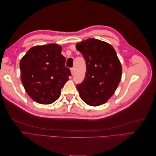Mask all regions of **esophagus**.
<instances>
[{"label": "esophagus", "mask_w": 156, "mask_h": 156, "mask_svg": "<svg viewBox=\"0 0 156 156\" xmlns=\"http://www.w3.org/2000/svg\"><path fill=\"white\" fill-rule=\"evenodd\" d=\"M70 70H71V73H72V75H73V73H74V69L73 68H72L70 69Z\"/></svg>", "instance_id": "obj_1"}]
</instances>
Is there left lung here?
<instances>
[{
  "label": "left lung",
  "mask_w": 156,
  "mask_h": 156,
  "mask_svg": "<svg viewBox=\"0 0 156 156\" xmlns=\"http://www.w3.org/2000/svg\"><path fill=\"white\" fill-rule=\"evenodd\" d=\"M86 61L87 72L77 88L82 100L90 106L106 103L115 93L122 77V66L113 47L90 38L76 44Z\"/></svg>",
  "instance_id": "1"
}]
</instances>
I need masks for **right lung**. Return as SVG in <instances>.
Wrapping results in <instances>:
<instances>
[{"mask_svg":"<svg viewBox=\"0 0 156 156\" xmlns=\"http://www.w3.org/2000/svg\"><path fill=\"white\" fill-rule=\"evenodd\" d=\"M62 47L55 44L30 48L21 58V79L27 93L40 104H51L60 96L71 75L65 66Z\"/></svg>","mask_w":156,"mask_h":156,"instance_id":"right-lung-1","label":"right lung"}]
</instances>
